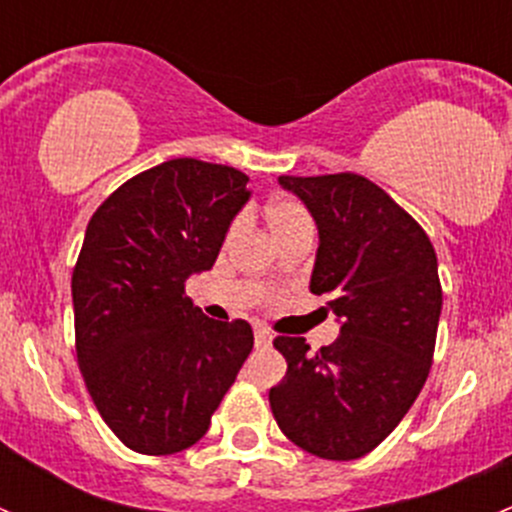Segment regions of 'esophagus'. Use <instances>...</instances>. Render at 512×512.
I'll return each mask as SVG.
<instances>
[{
    "mask_svg": "<svg viewBox=\"0 0 512 512\" xmlns=\"http://www.w3.org/2000/svg\"><path fill=\"white\" fill-rule=\"evenodd\" d=\"M272 344V334L267 329H255V347L267 349Z\"/></svg>",
    "mask_w": 512,
    "mask_h": 512,
    "instance_id": "obj_1",
    "label": "esophagus"
}]
</instances>
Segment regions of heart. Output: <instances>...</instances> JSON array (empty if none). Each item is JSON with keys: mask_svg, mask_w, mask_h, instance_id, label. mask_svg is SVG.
Instances as JSON below:
<instances>
[{"mask_svg": "<svg viewBox=\"0 0 512 512\" xmlns=\"http://www.w3.org/2000/svg\"><path fill=\"white\" fill-rule=\"evenodd\" d=\"M267 223H270V230L272 235H275V240H280V237H285L294 230H309V227H312L307 210H304L299 203H292V200L272 203L270 208H267ZM235 230H237V223L232 225L230 235H235Z\"/></svg>", "mask_w": 512, "mask_h": 512, "instance_id": "obj_1", "label": "heart"}]
</instances>
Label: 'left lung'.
I'll list each match as a JSON object with an SVG mask.
<instances>
[{"instance_id": "obj_1", "label": "left lung", "mask_w": 512, "mask_h": 512, "mask_svg": "<svg viewBox=\"0 0 512 512\" xmlns=\"http://www.w3.org/2000/svg\"><path fill=\"white\" fill-rule=\"evenodd\" d=\"M319 232L309 289L329 294L339 337L309 352L302 337H277L285 379L270 389L282 433L327 461L374 451L426 384L441 317L431 240L379 185L356 173L294 178Z\"/></svg>"}]
</instances>
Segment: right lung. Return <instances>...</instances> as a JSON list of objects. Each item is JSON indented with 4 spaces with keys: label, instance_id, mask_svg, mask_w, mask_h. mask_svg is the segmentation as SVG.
<instances>
[{
    "label": "right lung",
    "instance_id": "obj_1",
    "mask_svg": "<svg viewBox=\"0 0 512 512\" xmlns=\"http://www.w3.org/2000/svg\"><path fill=\"white\" fill-rule=\"evenodd\" d=\"M250 195L230 165L173 158L123 183L86 227L71 277L76 356L98 414L131 451L198 443L252 352L245 319L215 322L185 297Z\"/></svg>",
    "mask_w": 512,
    "mask_h": 512
}]
</instances>
